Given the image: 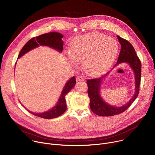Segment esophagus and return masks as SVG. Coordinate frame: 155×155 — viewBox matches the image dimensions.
Listing matches in <instances>:
<instances>
[{"label": "esophagus", "instance_id": "34e87169", "mask_svg": "<svg viewBox=\"0 0 155 155\" xmlns=\"http://www.w3.org/2000/svg\"><path fill=\"white\" fill-rule=\"evenodd\" d=\"M84 80V78L83 77H82V76H80V75L77 76L76 77L77 81H83Z\"/></svg>", "mask_w": 155, "mask_h": 155}]
</instances>
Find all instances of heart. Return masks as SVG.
<instances>
[{
	"instance_id": "b5f03b06",
	"label": "heart",
	"mask_w": 155,
	"mask_h": 155,
	"mask_svg": "<svg viewBox=\"0 0 155 155\" xmlns=\"http://www.w3.org/2000/svg\"><path fill=\"white\" fill-rule=\"evenodd\" d=\"M118 42L112 38L100 33L80 35L72 42L70 58L83 61L87 74L96 75L111 64L118 51Z\"/></svg>"
}]
</instances>
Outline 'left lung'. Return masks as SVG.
<instances>
[{
	"label": "left lung",
	"instance_id": "8db88e82",
	"mask_svg": "<svg viewBox=\"0 0 155 155\" xmlns=\"http://www.w3.org/2000/svg\"><path fill=\"white\" fill-rule=\"evenodd\" d=\"M117 38L121 44V48L116 65L122 62H127L130 66L135 74L136 91L133 97H132V99L126 104L122 107H117L105 102L100 94V86L102 80L110 72V71L99 78L87 80L86 83L88 87L87 94L90 99V108L93 113L99 116L112 117L123 113L130 106L132 102L137 98L139 93L142 70L140 61L137 56L136 52L130 43L118 35H117ZM116 65L115 66H116Z\"/></svg>",
	"mask_w": 155,
	"mask_h": 155
}]
</instances>
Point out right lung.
<instances>
[{"instance_id": "obj_1", "label": "right lung", "mask_w": 155, "mask_h": 155, "mask_svg": "<svg viewBox=\"0 0 155 155\" xmlns=\"http://www.w3.org/2000/svg\"><path fill=\"white\" fill-rule=\"evenodd\" d=\"M63 35L59 32H55L44 34L37 37H33L29 40L25 44L23 48L21 49L18 58H19L30 50L38 47L39 45L48 46L49 47L53 48L60 52H62L64 44V42L61 39ZM75 83L76 80L75 77H72L66 83L57 104L51 110H48V111L41 114L33 113L29 112V110H28V111L35 116L45 119H52L59 117L60 115H62L65 112L66 109H67L65 96L72 90V88L75 86Z\"/></svg>"}]
</instances>
